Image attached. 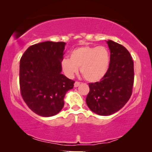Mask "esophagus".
<instances>
[{"mask_svg": "<svg viewBox=\"0 0 152 152\" xmlns=\"http://www.w3.org/2000/svg\"><path fill=\"white\" fill-rule=\"evenodd\" d=\"M81 84V83H80V82H78V81H76L74 83V87L75 88H76V87H78V86H79V85Z\"/></svg>", "mask_w": 152, "mask_h": 152, "instance_id": "1", "label": "esophagus"}]
</instances>
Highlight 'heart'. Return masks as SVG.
Instances as JSON below:
<instances>
[{"label":"heart","instance_id":"b5f03b06","mask_svg":"<svg viewBox=\"0 0 152 152\" xmlns=\"http://www.w3.org/2000/svg\"><path fill=\"white\" fill-rule=\"evenodd\" d=\"M110 64V53L104 46H81L70 53V58L61 61V69L66 76L72 78L78 68L86 81L96 82L104 77Z\"/></svg>","mask_w":152,"mask_h":152}]
</instances>
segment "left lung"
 Listing matches in <instances>:
<instances>
[{
    "mask_svg": "<svg viewBox=\"0 0 152 152\" xmlns=\"http://www.w3.org/2000/svg\"><path fill=\"white\" fill-rule=\"evenodd\" d=\"M106 43L111 53L109 69L100 81L88 84L86 99L88 108L100 116H109L124 107L132 95L134 78L129 52L111 40Z\"/></svg>",
    "mask_w": 152,
    "mask_h": 152,
    "instance_id": "left-lung-1",
    "label": "left lung"
}]
</instances>
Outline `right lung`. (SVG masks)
<instances>
[{"instance_id":"1","label":"right lung","mask_w":152,"mask_h":152,"mask_svg":"<svg viewBox=\"0 0 152 152\" xmlns=\"http://www.w3.org/2000/svg\"><path fill=\"white\" fill-rule=\"evenodd\" d=\"M66 43L45 41L33 45L20 61V94L30 109L43 117L58 114L74 81L61 74Z\"/></svg>"}]
</instances>
